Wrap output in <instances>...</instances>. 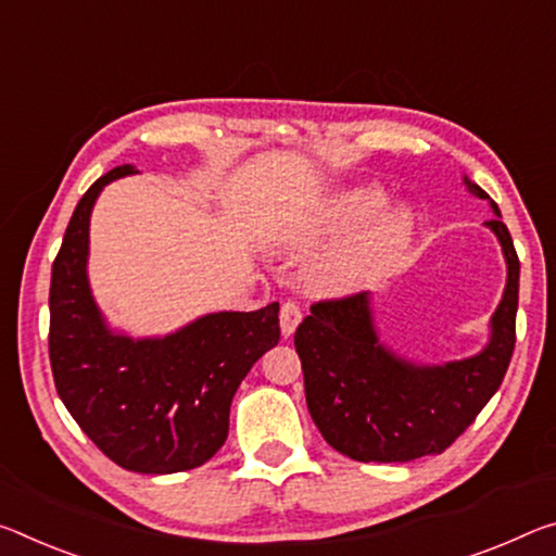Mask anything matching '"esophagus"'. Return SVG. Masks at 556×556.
I'll return each instance as SVG.
<instances>
[{"label": "esophagus", "instance_id": "34e87169", "mask_svg": "<svg viewBox=\"0 0 556 556\" xmlns=\"http://www.w3.org/2000/svg\"><path fill=\"white\" fill-rule=\"evenodd\" d=\"M299 321H302V306H299L296 302H292V299H287V302L281 304V309H279L281 337H292L294 329L299 326Z\"/></svg>", "mask_w": 556, "mask_h": 556}]
</instances>
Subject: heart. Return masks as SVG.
<instances>
[{
    "instance_id": "obj_1",
    "label": "heart",
    "mask_w": 556,
    "mask_h": 556,
    "mask_svg": "<svg viewBox=\"0 0 556 556\" xmlns=\"http://www.w3.org/2000/svg\"><path fill=\"white\" fill-rule=\"evenodd\" d=\"M383 195L378 190H351L324 207L319 215L306 219L294 230L292 242L296 247H312L324 237H333L371 217L381 207ZM410 235V219L403 210L378 215L371 223L358 227L356 232L343 237L329 250L321 252L306 267V285L314 292L343 294L356 292L376 281L389 269L395 254L403 250Z\"/></svg>"
}]
</instances>
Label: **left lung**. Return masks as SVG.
Returning a JSON list of instances; mask_svg holds the SVG:
<instances>
[{
	"mask_svg": "<svg viewBox=\"0 0 556 556\" xmlns=\"http://www.w3.org/2000/svg\"><path fill=\"white\" fill-rule=\"evenodd\" d=\"M475 195H490L470 180ZM484 223L507 260L505 296L492 316L482 354L420 368L386 351L374 331L366 294L321 299L296 326L306 405L333 451L361 463H410L451 447L500 389L515 351L519 260L507 225Z\"/></svg>",
	"mask_w": 556,
	"mask_h": 556,
	"instance_id": "left-lung-1",
	"label": "left lung"
}]
</instances>
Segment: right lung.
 Returning <instances> with one entry per match:
<instances>
[{
	"instance_id": "right-lung-1",
	"label": "right lung",
	"mask_w": 556,
	"mask_h": 556,
	"mask_svg": "<svg viewBox=\"0 0 556 556\" xmlns=\"http://www.w3.org/2000/svg\"><path fill=\"white\" fill-rule=\"evenodd\" d=\"M78 200L51 267L49 358L59 399L96 447L121 468L167 475L200 468L227 438L242 378L279 341V304L207 314L165 339L113 337L86 281L88 217L103 185Z\"/></svg>"
}]
</instances>
